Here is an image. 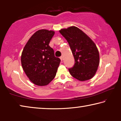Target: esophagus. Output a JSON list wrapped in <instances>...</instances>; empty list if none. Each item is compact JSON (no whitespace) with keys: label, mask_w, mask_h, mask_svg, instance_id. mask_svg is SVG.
Segmentation results:
<instances>
[{"label":"esophagus","mask_w":121,"mask_h":121,"mask_svg":"<svg viewBox=\"0 0 121 121\" xmlns=\"http://www.w3.org/2000/svg\"><path fill=\"white\" fill-rule=\"evenodd\" d=\"M60 59H61V61H62V60H63V56H60Z\"/></svg>","instance_id":"34e87169"}]
</instances>
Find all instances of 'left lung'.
Instances as JSON below:
<instances>
[{
  "label": "left lung",
  "mask_w": 121,
  "mask_h": 121,
  "mask_svg": "<svg viewBox=\"0 0 121 121\" xmlns=\"http://www.w3.org/2000/svg\"><path fill=\"white\" fill-rule=\"evenodd\" d=\"M69 43L75 59V65L69 71L80 81L89 80L95 74L99 65V53L92 40L76 26L59 30Z\"/></svg>",
  "instance_id": "left-lung-1"
}]
</instances>
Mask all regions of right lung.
Returning <instances> with one entry per match:
<instances>
[{
	"label": "right lung",
	"instance_id": "1",
	"mask_svg": "<svg viewBox=\"0 0 121 121\" xmlns=\"http://www.w3.org/2000/svg\"><path fill=\"white\" fill-rule=\"evenodd\" d=\"M54 31L46 29L36 31L26 43L21 55V64L26 74L38 86L48 84L55 77L60 59L49 46Z\"/></svg>",
	"mask_w": 121,
	"mask_h": 121
}]
</instances>
